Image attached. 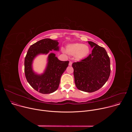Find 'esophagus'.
Returning a JSON list of instances; mask_svg holds the SVG:
<instances>
[{
	"instance_id": "obj_1",
	"label": "esophagus",
	"mask_w": 132,
	"mask_h": 132,
	"mask_svg": "<svg viewBox=\"0 0 132 132\" xmlns=\"http://www.w3.org/2000/svg\"><path fill=\"white\" fill-rule=\"evenodd\" d=\"M72 62L71 61H70L69 63V66H71L72 65Z\"/></svg>"
}]
</instances>
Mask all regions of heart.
I'll return each instance as SVG.
<instances>
[{
    "label": "heart",
    "instance_id": "obj_1",
    "mask_svg": "<svg viewBox=\"0 0 132 132\" xmlns=\"http://www.w3.org/2000/svg\"><path fill=\"white\" fill-rule=\"evenodd\" d=\"M66 51L69 54L75 55L77 59H81L87 55L89 48L87 45L76 43L68 45L66 47Z\"/></svg>",
    "mask_w": 132,
    "mask_h": 132
}]
</instances>
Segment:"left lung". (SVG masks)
Listing matches in <instances>:
<instances>
[{
    "instance_id": "obj_1",
    "label": "left lung",
    "mask_w": 132,
    "mask_h": 132,
    "mask_svg": "<svg viewBox=\"0 0 132 132\" xmlns=\"http://www.w3.org/2000/svg\"><path fill=\"white\" fill-rule=\"evenodd\" d=\"M91 54L79 62L73 63V76L76 87L92 92L100 89L108 80L111 72L110 60L105 50L91 41Z\"/></svg>"
}]
</instances>
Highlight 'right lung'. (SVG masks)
I'll return each instance as SVG.
<instances>
[{
  "instance_id": "obj_1",
  "label": "right lung",
  "mask_w": 132,
  "mask_h": 132,
  "mask_svg": "<svg viewBox=\"0 0 132 132\" xmlns=\"http://www.w3.org/2000/svg\"><path fill=\"white\" fill-rule=\"evenodd\" d=\"M56 40L44 39L31 45L24 59V72L30 86L37 91L43 94L51 93L57 89L62 75L68 66L69 61H61L54 53L48 57V64L45 72L41 75L35 74L32 69L34 58L39 54H47L52 50H59Z\"/></svg>"
}]
</instances>
